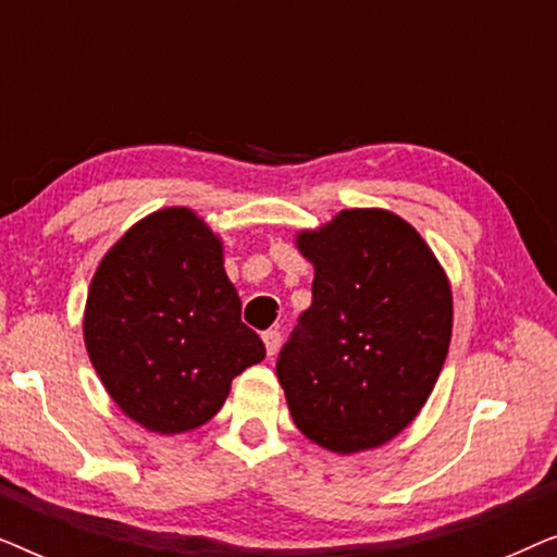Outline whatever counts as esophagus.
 Returning <instances> with one entry per match:
<instances>
[{
    "instance_id": "1",
    "label": "esophagus",
    "mask_w": 557,
    "mask_h": 557,
    "mask_svg": "<svg viewBox=\"0 0 557 557\" xmlns=\"http://www.w3.org/2000/svg\"><path fill=\"white\" fill-rule=\"evenodd\" d=\"M263 345H265V352H269V357L276 355L281 347V332H276V330L263 332Z\"/></svg>"
}]
</instances>
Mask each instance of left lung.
<instances>
[{"instance_id":"obj_1","label":"left lung","mask_w":557,"mask_h":557,"mask_svg":"<svg viewBox=\"0 0 557 557\" xmlns=\"http://www.w3.org/2000/svg\"><path fill=\"white\" fill-rule=\"evenodd\" d=\"M314 265L311 307L276 360L288 410L326 451L398 436L429 400L451 342L446 271L418 231L380 208L296 235Z\"/></svg>"}]
</instances>
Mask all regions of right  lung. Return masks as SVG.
Listing matches in <instances>:
<instances>
[{"mask_svg": "<svg viewBox=\"0 0 557 557\" xmlns=\"http://www.w3.org/2000/svg\"><path fill=\"white\" fill-rule=\"evenodd\" d=\"M83 339L113 403L151 433L200 429L235 375L265 357L240 322L223 243L189 208L128 227L98 263Z\"/></svg>", "mask_w": 557, "mask_h": 557, "instance_id": "right-lung-1", "label": "right lung"}]
</instances>
